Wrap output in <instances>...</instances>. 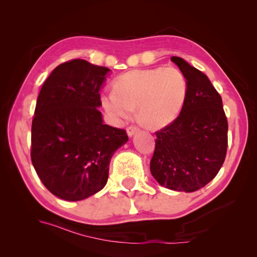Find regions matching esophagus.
I'll return each instance as SVG.
<instances>
[{
	"instance_id": "esophagus-1",
	"label": "esophagus",
	"mask_w": 257,
	"mask_h": 257,
	"mask_svg": "<svg viewBox=\"0 0 257 257\" xmlns=\"http://www.w3.org/2000/svg\"><path fill=\"white\" fill-rule=\"evenodd\" d=\"M138 131H139V128H138L137 126L131 125V126H128V127L126 128V133H127L128 136H133L135 133H137Z\"/></svg>"
}]
</instances>
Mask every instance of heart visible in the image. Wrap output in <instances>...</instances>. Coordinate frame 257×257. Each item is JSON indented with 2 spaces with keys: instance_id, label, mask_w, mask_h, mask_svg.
I'll return each mask as SVG.
<instances>
[{
  "instance_id": "1",
  "label": "heart",
  "mask_w": 257,
  "mask_h": 257,
  "mask_svg": "<svg viewBox=\"0 0 257 257\" xmlns=\"http://www.w3.org/2000/svg\"><path fill=\"white\" fill-rule=\"evenodd\" d=\"M113 89L103 94L100 102L114 122L128 118L137 107L146 125L160 127L180 113L188 84L180 69L168 66L127 72L114 80Z\"/></svg>"
}]
</instances>
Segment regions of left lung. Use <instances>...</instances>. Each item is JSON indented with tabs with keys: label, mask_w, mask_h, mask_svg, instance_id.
Wrapping results in <instances>:
<instances>
[{
	"label": "left lung",
	"mask_w": 257,
	"mask_h": 257,
	"mask_svg": "<svg viewBox=\"0 0 257 257\" xmlns=\"http://www.w3.org/2000/svg\"><path fill=\"white\" fill-rule=\"evenodd\" d=\"M186 79L180 114L155 132L151 174L162 186L194 192L217 175L227 151L228 123L222 97L208 77L182 58L172 57Z\"/></svg>",
	"instance_id": "left-lung-1"
}]
</instances>
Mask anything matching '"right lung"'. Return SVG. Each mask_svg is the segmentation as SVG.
Returning a JSON list of instances; mask_svg holds the SVG:
<instances>
[{
  "label": "right lung",
  "instance_id": "obj_1",
  "mask_svg": "<svg viewBox=\"0 0 257 257\" xmlns=\"http://www.w3.org/2000/svg\"><path fill=\"white\" fill-rule=\"evenodd\" d=\"M110 69L81 59L53 69L37 97L31 160L43 184L68 201L88 198L107 183L125 130L103 123L99 90Z\"/></svg>",
  "mask_w": 257,
  "mask_h": 257
}]
</instances>
